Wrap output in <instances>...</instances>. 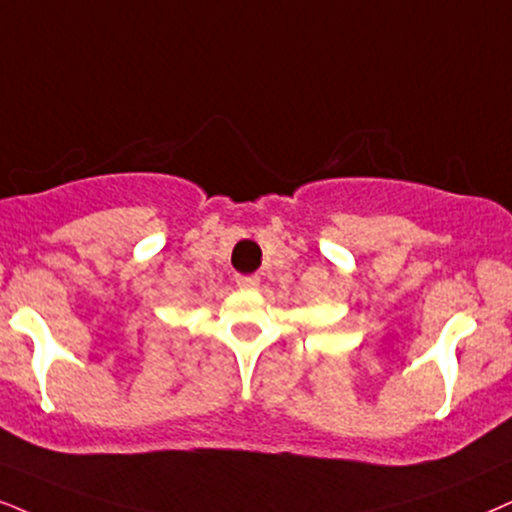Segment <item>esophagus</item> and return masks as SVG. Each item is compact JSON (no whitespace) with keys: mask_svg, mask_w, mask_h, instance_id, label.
Here are the masks:
<instances>
[{"mask_svg":"<svg viewBox=\"0 0 512 512\" xmlns=\"http://www.w3.org/2000/svg\"><path fill=\"white\" fill-rule=\"evenodd\" d=\"M236 283L241 290H255L260 286V276H238Z\"/></svg>","mask_w":512,"mask_h":512,"instance_id":"34e87169","label":"esophagus"}]
</instances>
